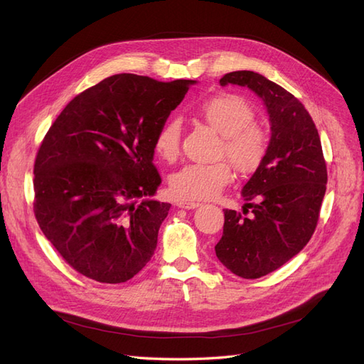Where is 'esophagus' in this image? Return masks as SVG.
<instances>
[{
	"label": "esophagus",
	"instance_id": "obj_1",
	"mask_svg": "<svg viewBox=\"0 0 364 364\" xmlns=\"http://www.w3.org/2000/svg\"><path fill=\"white\" fill-rule=\"evenodd\" d=\"M176 206L181 208V209H195L200 206L198 201H192V200H180L178 203H176Z\"/></svg>",
	"mask_w": 364,
	"mask_h": 364
}]
</instances>
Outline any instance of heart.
Masks as SVG:
<instances>
[{
  "label": "heart",
  "mask_w": 364,
  "mask_h": 364,
  "mask_svg": "<svg viewBox=\"0 0 364 364\" xmlns=\"http://www.w3.org/2000/svg\"><path fill=\"white\" fill-rule=\"evenodd\" d=\"M198 115L223 135L220 155L228 156L238 173H252L267 154L264 130L254 124V109L235 93L221 92L201 101ZM154 152L164 161H173L181 149V123L166 119L154 135ZM228 161L213 164H188L171 176V191L183 200H206L218 195L232 180Z\"/></svg>",
  "instance_id": "obj_1"
}]
</instances>
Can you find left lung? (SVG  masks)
<instances>
[{
	"label": "left lung",
	"instance_id": "1",
	"mask_svg": "<svg viewBox=\"0 0 364 364\" xmlns=\"http://www.w3.org/2000/svg\"><path fill=\"white\" fill-rule=\"evenodd\" d=\"M263 100L271 119V141L262 166L245 184L243 213L225 210L215 246L232 274L254 279L277 271L311 240L328 183L318 130L291 92L257 72L237 70L220 80Z\"/></svg>",
	"mask_w": 364,
	"mask_h": 364
}]
</instances>
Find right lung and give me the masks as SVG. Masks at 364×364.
<instances>
[{"mask_svg": "<svg viewBox=\"0 0 364 364\" xmlns=\"http://www.w3.org/2000/svg\"><path fill=\"white\" fill-rule=\"evenodd\" d=\"M192 80L119 73L81 92L53 121L33 166L35 218L70 267L100 283H124L152 258L171 204L154 135Z\"/></svg>", "mask_w": 364, "mask_h": 364, "instance_id": "add662e5", "label": "right lung"}]
</instances>
